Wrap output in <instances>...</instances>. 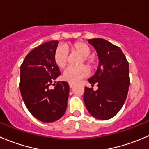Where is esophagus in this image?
<instances>
[{"label": "esophagus", "instance_id": "obj_1", "mask_svg": "<svg viewBox=\"0 0 149 149\" xmlns=\"http://www.w3.org/2000/svg\"><path fill=\"white\" fill-rule=\"evenodd\" d=\"M74 85L75 84L73 83H70V82L69 83V86H70V88H73V86H74Z\"/></svg>", "mask_w": 149, "mask_h": 149}]
</instances>
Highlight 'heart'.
Instances as JSON below:
<instances>
[{
	"mask_svg": "<svg viewBox=\"0 0 149 149\" xmlns=\"http://www.w3.org/2000/svg\"><path fill=\"white\" fill-rule=\"evenodd\" d=\"M67 48L68 47H67ZM70 49L73 52H76L82 56L80 63L84 62L87 64H90L92 62V59L88 56L90 54V49L86 44L81 41L74 43L70 46ZM54 60L55 64L60 68H64L67 65L68 53L63 47H58L56 49L54 55ZM89 73V69L86 66L81 65L79 67H69L65 70L63 73V79L70 83H76L81 79L85 77Z\"/></svg>",
	"mask_w": 149,
	"mask_h": 149,
	"instance_id": "obj_1",
	"label": "heart"
}]
</instances>
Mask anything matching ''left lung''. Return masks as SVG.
Masks as SVG:
<instances>
[{"label": "left lung", "instance_id": "left-lung-1", "mask_svg": "<svg viewBox=\"0 0 149 149\" xmlns=\"http://www.w3.org/2000/svg\"><path fill=\"white\" fill-rule=\"evenodd\" d=\"M98 56V68L88 79L98 89L85 87L84 100L92 116L106 120L118 113L127 96L130 86L129 63L119 47L103 38L89 39Z\"/></svg>", "mask_w": 149, "mask_h": 149}]
</instances>
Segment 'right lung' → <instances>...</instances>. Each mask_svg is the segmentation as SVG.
Instances as JSON below:
<instances>
[{
    "label": "right lung",
    "mask_w": 149,
    "mask_h": 149,
    "mask_svg": "<svg viewBox=\"0 0 149 149\" xmlns=\"http://www.w3.org/2000/svg\"><path fill=\"white\" fill-rule=\"evenodd\" d=\"M58 44V41H51L36 47L20 67L22 97L30 113L43 122L58 120L67 108L68 83L60 81L54 84V89L49 87L60 76L54 60Z\"/></svg>",
    "instance_id": "add662e5"
}]
</instances>
